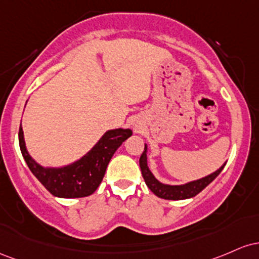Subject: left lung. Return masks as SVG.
I'll return each instance as SVG.
<instances>
[{
    "label": "left lung",
    "mask_w": 259,
    "mask_h": 259,
    "mask_svg": "<svg viewBox=\"0 0 259 259\" xmlns=\"http://www.w3.org/2000/svg\"><path fill=\"white\" fill-rule=\"evenodd\" d=\"M147 144L144 145V152L142 153L141 158H139V166H141V171L142 175H143V179L147 184L149 190L158 196L159 198L162 199H171V200H181V199H187V198H192V197L197 196L199 192H202L207 186L210 184L211 181L215 180V177L222 172V170L225 166V164L223 165L222 167L218 168L215 172L210 174V175L203 177V179L196 180V181H191L188 184L185 185H176V186H171V185H165L159 182L158 180L154 177L152 174V171L149 170L148 167V162H147Z\"/></svg>",
    "instance_id": "obj_1"
}]
</instances>
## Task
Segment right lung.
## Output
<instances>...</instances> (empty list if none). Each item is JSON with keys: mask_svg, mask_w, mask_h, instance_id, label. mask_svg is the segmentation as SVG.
Here are the masks:
<instances>
[{"mask_svg": "<svg viewBox=\"0 0 259 259\" xmlns=\"http://www.w3.org/2000/svg\"><path fill=\"white\" fill-rule=\"evenodd\" d=\"M131 136L130 128L110 130L79 160L62 167H44L29 155L22 124L18 133L20 152L28 167L49 192L60 198H80L94 193L112 155Z\"/></svg>", "mask_w": 259, "mask_h": 259, "instance_id": "right-lung-1", "label": "right lung"}]
</instances>
